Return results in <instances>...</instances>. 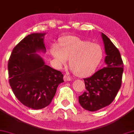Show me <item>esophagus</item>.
Listing matches in <instances>:
<instances>
[{
	"label": "esophagus",
	"instance_id": "34e87169",
	"mask_svg": "<svg viewBox=\"0 0 134 134\" xmlns=\"http://www.w3.org/2000/svg\"><path fill=\"white\" fill-rule=\"evenodd\" d=\"M64 81H65V82H67V81H71L72 79L69 76H66V75H65V76H64Z\"/></svg>",
	"mask_w": 134,
	"mask_h": 134
}]
</instances>
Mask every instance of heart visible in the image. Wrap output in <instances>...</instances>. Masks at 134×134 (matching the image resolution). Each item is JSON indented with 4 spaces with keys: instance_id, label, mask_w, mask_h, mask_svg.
Here are the masks:
<instances>
[{
    "instance_id": "b5f03b06",
    "label": "heart",
    "mask_w": 134,
    "mask_h": 134,
    "mask_svg": "<svg viewBox=\"0 0 134 134\" xmlns=\"http://www.w3.org/2000/svg\"><path fill=\"white\" fill-rule=\"evenodd\" d=\"M51 53L58 67L69 65L76 76L84 77L91 75L102 60L103 53L99 44L90 43L79 37L67 36L58 44H53Z\"/></svg>"
}]
</instances>
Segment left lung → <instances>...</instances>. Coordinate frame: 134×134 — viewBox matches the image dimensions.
I'll use <instances>...</instances> for the list:
<instances>
[{
  "mask_svg": "<svg viewBox=\"0 0 134 134\" xmlns=\"http://www.w3.org/2000/svg\"><path fill=\"white\" fill-rule=\"evenodd\" d=\"M104 51L105 67L84 79L86 90L79 96L83 108L95 111L107 107L114 100L121 87L124 64L120 53L111 41L101 33Z\"/></svg>",
  "mask_w": 134,
  "mask_h": 134,
  "instance_id": "1",
  "label": "left lung"
}]
</instances>
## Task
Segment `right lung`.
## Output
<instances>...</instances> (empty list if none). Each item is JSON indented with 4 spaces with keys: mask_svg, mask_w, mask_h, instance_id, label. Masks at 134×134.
<instances>
[{
    "mask_svg": "<svg viewBox=\"0 0 134 134\" xmlns=\"http://www.w3.org/2000/svg\"><path fill=\"white\" fill-rule=\"evenodd\" d=\"M46 33L27 35L14 48L8 62L9 84L26 107L40 110L52 102L58 86L64 82L62 73L46 65L38 52L45 53Z\"/></svg>",
    "mask_w": 134,
    "mask_h": 134,
    "instance_id": "add662e5",
    "label": "right lung"
}]
</instances>
